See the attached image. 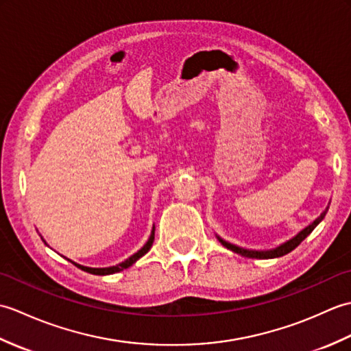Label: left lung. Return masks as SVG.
<instances>
[{
  "label": "left lung",
  "mask_w": 351,
  "mask_h": 351,
  "mask_svg": "<svg viewBox=\"0 0 351 351\" xmlns=\"http://www.w3.org/2000/svg\"><path fill=\"white\" fill-rule=\"evenodd\" d=\"M327 210H329V208H326V210H324L322 214H319L318 219H315L314 221L311 223L309 226H306L303 230H300V232L297 234L294 238H291V240H288L287 243H283V244L279 245V247L271 249V250H249V249H243V247H238V245H235V244H230V243H228V241H225V240H221L220 237H217V238H219V241H220L223 245H225L226 249L238 253V255H243V256H247V258H258V259L279 258V256L287 255V253H289L291 250H294V249L297 247V245H299V244L304 240V238H306V237L312 232V230H314V229L317 228L318 223L324 219V215H326Z\"/></svg>",
  "instance_id": "obj_1"
}]
</instances>
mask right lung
I'll return each instance as SVG.
<instances>
[{
	"label": "right lung",
	"instance_id": "1",
	"mask_svg": "<svg viewBox=\"0 0 351 351\" xmlns=\"http://www.w3.org/2000/svg\"><path fill=\"white\" fill-rule=\"evenodd\" d=\"M154 238H155V228L152 229V232H151V237H149V240L146 241V244L143 245V247H141L137 253H134L132 256H130L128 259L126 261H123V263H121V264H117V265H113V267H106V268H92V267H84V265H80V264H75V263H71L72 264H75L78 268H81V270L83 271H87V273H90V274H98V276H106V274H113V273H119V271H122V270H125V268H128V267H131L134 263H136L137 259H140L141 256L143 255H146V253L149 252V249L152 247V243H154Z\"/></svg>",
	"mask_w": 351,
	"mask_h": 351
}]
</instances>
